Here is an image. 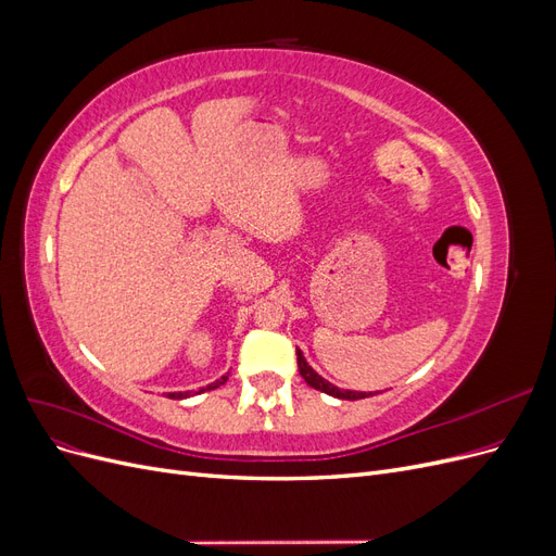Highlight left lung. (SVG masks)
<instances>
[{
  "label": "left lung",
  "instance_id": "8db88e82",
  "mask_svg": "<svg viewBox=\"0 0 556 556\" xmlns=\"http://www.w3.org/2000/svg\"><path fill=\"white\" fill-rule=\"evenodd\" d=\"M296 364H299V374H301V378H304L313 390H319V392H325V394H329V396H336V399H345V401H357V399H366V396H371V394H366V392H343V390H339V387H333L331 382H327L325 378H319L313 368L308 366V362L304 359V355H301V350H296Z\"/></svg>",
  "mask_w": 556,
  "mask_h": 556
}]
</instances>
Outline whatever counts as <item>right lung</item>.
<instances>
[{"mask_svg": "<svg viewBox=\"0 0 556 556\" xmlns=\"http://www.w3.org/2000/svg\"><path fill=\"white\" fill-rule=\"evenodd\" d=\"M225 380H227V376H223L220 380H215L213 384H208L206 390H215V387H220V384H225ZM185 396H190V392H174V394H169V399H185Z\"/></svg>", "mask_w": 556, "mask_h": 556, "instance_id": "1", "label": "right lung"}]
</instances>
